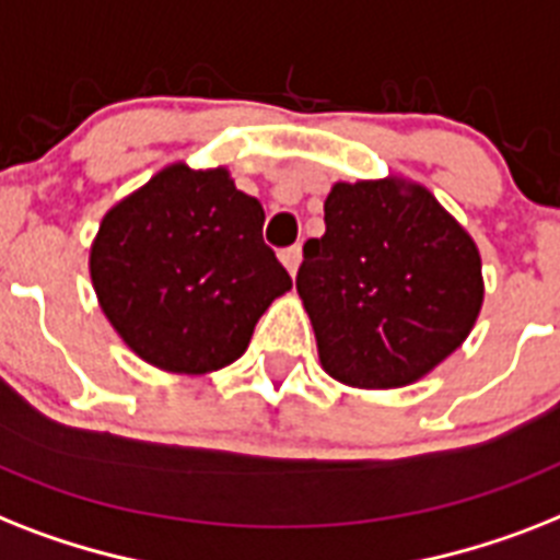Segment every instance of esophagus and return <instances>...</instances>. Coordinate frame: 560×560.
<instances>
[{
    "instance_id": "1",
    "label": "esophagus",
    "mask_w": 560,
    "mask_h": 560,
    "mask_svg": "<svg viewBox=\"0 0 560 560\" xmlns=\"http://www.w3.org/2000/svg\"><path fill=\"white\" fill-rule=\"evenodd\" d=\"M279 258H281V265L288 267L290 276H295V270H299V261H302V247H299V244H295V247L281 249Z\"/></svg>"
}]
</instances>
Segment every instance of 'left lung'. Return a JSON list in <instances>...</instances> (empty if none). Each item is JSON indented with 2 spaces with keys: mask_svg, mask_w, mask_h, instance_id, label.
<instances>
[{
  "mask_svg": "<svg viewBox=\"0 0 560 560\" xmlns=\"http://www.w3.org/2000/svg\"><path fill=\"white\" fill-rule=\"evenodd\" d=\"M295 290L322 368L353 388H402L463 345L483 304L471 235L420 184H336Z\"/></svg>",
  "mask_w": 560,
  "mask_h": 560,
  "instance_id": "8db88e82",
  "label": "left lung"
}]
</instances>
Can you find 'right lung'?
<instances>
[{"label":"right lung","instance_id":"1","mask_svg":"<svg viewBox=\"0 0 560 560\" xmlns=\"http://www.w3.org/2000/svg\"><path fill=\"white\" fill-rule=\"evenodd\" d=\"M265 209L230 172L172 163L112 207L91 281L120 339L149 365L209 374L247 351L261 313L293 288L261 238Z\"/></svg>","mask_w":560,"mask_h":560}]
</instances>
